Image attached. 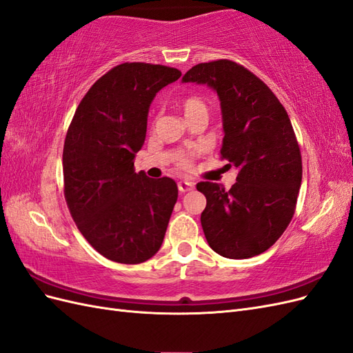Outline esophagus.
Returning a JSON list of instances; mask_svg holds the SVG:
<instances>
[{"label": "esophagus", "mask_w": 353, "mask_h": 353, "mask_svg": "<svg viewBox=\"0 0 353 353\" xmlns=\"http://www.w3.org/2000/svg\"><path fill=\"white\" fill-rule=\"evenodd\" d=\"M194 187H196V184L191 183V181H179V183H178V188H179L181 193H185V191L194 190Z\"/></svg>", "instance_id": "34e87169"}]
</instances>
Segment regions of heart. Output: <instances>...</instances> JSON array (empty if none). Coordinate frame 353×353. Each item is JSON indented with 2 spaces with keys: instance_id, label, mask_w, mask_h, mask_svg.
Segmentation results:
<instances>
[{
  "instance_id": "1",
  "label": "heart",
  "mask_w": 353,
  "mask_h": 353,
  "mask_svg": "<svg viewBox=\"0 0 353 353\" xmlns=\"http://www.w3.org/2000/svg\"><path fill=\"white\" fill-rule=\"evenodd\" d=\"M179 108H181V110H183L185 117L193 116L199 112H206L205 101H203L199 97H185V99H183L179 103Z\"/></svg>"
}]
</instances>
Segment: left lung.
Segmentation results:
<instances>
[{
  "label": "left lung",
  "instance_id": "8db88e82",
  "mask_svg": "<svg viewBox=\"0 0 353 353\" xmlns=\"http://www.w3.org/2000/svg\"><path fill=\"white\" fill-rule=\"evenodd\" d=\"M183 82L208 85L221 101L225 168L237 169L228 191L199 183L206 196L205 237L218 254L245 259L261 254L290 223L302 183V156L283 104L252 72L231 60L191 68Z\"/></svg>",
  "mask_w": 353,
  "mask_h": 353
}]
</instances>
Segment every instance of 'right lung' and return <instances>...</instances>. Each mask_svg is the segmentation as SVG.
I'll return each instance as SVG.
<instances>
[{
	"mask_svg": "<svg viewBox=\"0 0 353 353\" xmlns=\"http://www.w3.org/2000/svg\"><path fill=\"white\" fill-rule=\"evenodd\" d=\"M174 68L123 63L79 103L63 148L65 197L82 236L104 258L141 263L163 243L178 199L172 178L135 172L156 94L179 79Z\"/></svg>",
	"mask_w": 353,
	"mask_h": 353,
	"instance_id": "right-lung-1",
	"label": "right lung"
}]
</instances>
